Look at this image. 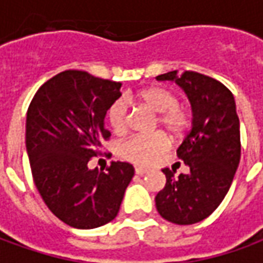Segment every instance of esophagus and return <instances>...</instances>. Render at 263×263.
I'll return each mask as SVG.
<instances>
[{
  "instance_id": "34e87169",
  "label": "esophagus",
  "mask_w": 263,
  "mask_h": 263,
  "mask_svg": "<svg viewBox=\"0 0 263 263\" xmlns=\"http://www.w3.org/2000/svg\"><path fill=\"white\" fill-rule=\"evenodd\" d=\"M135 173L139 175V176H142L145 173H148V169H143V167H135Z\"/></svg>"
}]
</instances>
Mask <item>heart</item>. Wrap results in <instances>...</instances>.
<instances>
[{
    "instance_id": "1",
    "label": "heart",
    "mask_w": 263,
    "mask_h": 263,
    "mask_svg": "<svg viewBox=\"0 0 263 263\" xmlns=\"http://www.w3.org/2000/svg\"><path fill=\"white\" fill-rule=\"evenodd\" d=\"M138 100L148 105L154 112H158L156 124L160 125L172 137H180L190 125V112L179 104V98L173 91L165 87H151L142 90L137 96ZM132 97H126L131 100ZM111 128L115 132H124L128 125V105L124 98L111 104L107 112ZM171 146V141L162 132L154 135H137L120 145V155L135 165L146 166L154 163Z\"/></svg>"
}]
</instances>
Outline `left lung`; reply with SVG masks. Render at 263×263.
I'll return each mask as SVG.
<instances>
[{
  "label": "left lung",
  "mask_w": 263,
  "mask_h": 263,
  "mask_svg": "<svg viewBox=\"0 0 263 263\" xmlns=\"http://www.w3.org/2000/svg\"><path fill=\"white\" fill-rule=\"evenodd\" d=\"M156 80H175L192 104V129L177 148L187 175L163 169L165 187L155 197L165 220L190 226L207 218L230 190L241 158L239 120L232 92L222 83L197 71L176 70Z\"/></svg>",
  "instance_id": "left-lung-1"
}]
</instances>
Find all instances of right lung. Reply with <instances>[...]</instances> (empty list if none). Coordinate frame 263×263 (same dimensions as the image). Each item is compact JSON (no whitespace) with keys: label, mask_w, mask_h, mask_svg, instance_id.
<instances>
[{"label":"right lung","mask_w":263,"mask_h":263,"mask_svg":"<svg viewBox=\"0 0 263 263\" xmlns=\"http://www.w3.org/2000/svg\"><path fill=\"white\" fill-rule=\"evenodd\" d=\"M121 83L65 70L39 87L26 114V151L45 204L79 230L97 228L120 211L134 166L111 162L107 172L88 162L109 138L104 118L121 97Z\"/></svg>","instance_id":"add662e5"}]
</instances>
